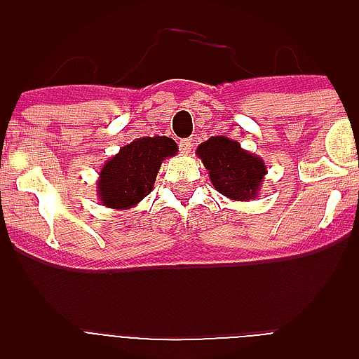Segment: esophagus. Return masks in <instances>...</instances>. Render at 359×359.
Instances as JSON below:
<instances>
[{
    "instance_id": "34e87169",
    "label": "esophagus",
    "mask_w": 359,
    "mask_h": 359,
    "mask_svg": "<svg viewBox=\"0 0 359 359\" xmlns=\"http://www.w3.org/2000/svg\"><path fill=\"white\" fill-rule=\"evenodd\" d=\"M190 147H192V144H190V140H182V142H180V149H182L183 154H189Z\"/></svg>"
}]
</instances>
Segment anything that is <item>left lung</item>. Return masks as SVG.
<instances>
[{"instance_id": "obj_1", "label": "left lung", "mask_w": 359, "mask_h": 359, "mask_svg": "<svg viewBox=\"0 0 359 359\" xmlns=\"http://www.w3.org/2000/svg\"><path fill=\"white\" fill-rule=\"evenodd\" d=\"M196 154L208 170L217 192L233 201L257 199L268 174L261 156L244 151L239 142L230 140L228 136H212L199 144Z\"/></svg>"}]
</instances>
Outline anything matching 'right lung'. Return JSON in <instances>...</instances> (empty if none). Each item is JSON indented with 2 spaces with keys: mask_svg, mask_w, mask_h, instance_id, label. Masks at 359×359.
<instances>
[{
  "mask_svg": "<svg viewBox=\"0 0 359 359\" xmlns=\"http://www.w3.org/2000/svg\"><path fill=\"white\" fill-rule=\"evenodd\" d=\"M176 154L177 145L169 136H145L123 145L98 172V201L113 210L136 207L151 194L165 158Z\"/></svg>",
  "mask_w": 359,
  "mask_h": 359,
  "instance_id": "1",
  "label": "right lung"
}]
</instances>
